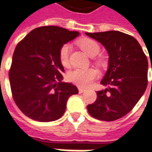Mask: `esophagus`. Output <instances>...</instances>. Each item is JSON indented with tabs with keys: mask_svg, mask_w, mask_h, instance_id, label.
<instances>
[{
	"mask_svg": "<svg viewBox=\"0 0 152 152\" xmlns=\"http://www.w3.org/2000/svg\"><path fill=\"white\" fill-rule=\"evenodd\" d=\"M78 90H79L80 94H81V93H83L84 91H86V89H83V88H78Z\"/></svg>",
	"mask_w": 152,
	"mask_h": 152,
	"instance_id": "obj_1",
	"label": "esophagus"
}]
</instances>
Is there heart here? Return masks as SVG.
Returning <instances> with one entry per match:
<instances>
[{
	"label": "heart",
	"mask_w": 152,
	"mask_h": 152,
	"mask_svg": "<svg viewBox=\"0 0 152 152\" xmlns=\"http://www.w3.org/2000/svg\"><path fill=\"white\" fill-rule=\"evenodd\" d=\"M78 45L80 48L89 56L94 57L97 55L101 50L99 44L95 40L84 38L78 41ZM70 45L68 44H64L60 47L58 51V58L61 64L63 66H68L70 64L69 53ZM94 62L99 66H104L107 64L106 60L102 57H98L94 58ZM98 76V72L94 68H76L71 71L67 74V80L70 82L75 84L80 87H87L94 81Z\"/></svg>",
	"instance_id": "1"
}]
</instances>
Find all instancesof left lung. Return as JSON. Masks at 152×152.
<instances>
[{"mask_svg":"<svg viewBox=\"0 0 152 152\" xmlns=\"http://www.w3.org/2000/svg\"><path fill=\"white\" fill-rule=\"evenodd\" d=\"M86 34L102 44L109 54L108 70L101 81L107 89L97 92L95 102L87 106L88 112L100 121H115L134 108L147 89V56L137 40L124 32Z\"/></svg>","mask_w":152,"mask_h":152,"instance_id":"1","label":"left lung"}]
</instances>
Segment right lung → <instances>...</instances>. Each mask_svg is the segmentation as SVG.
<instances>
[{"label":"right lung","mask_w":152,"mask_h":152,"mask_svg":"<svg viewBox=\"0 0 152 152\" xmlns=\"http://www.w3.org/2000/svg\"><path fill=\"white\" fill-rule=\"evenodd\" d=\"M57 26L30 31L16 45L9 78L13 99L28 117L50 122L62 117L70 96L78 94L71 83L62 82L64 72L60 47L79 36Z\"/></svg>","instance_id":"1"}]
</instances>
